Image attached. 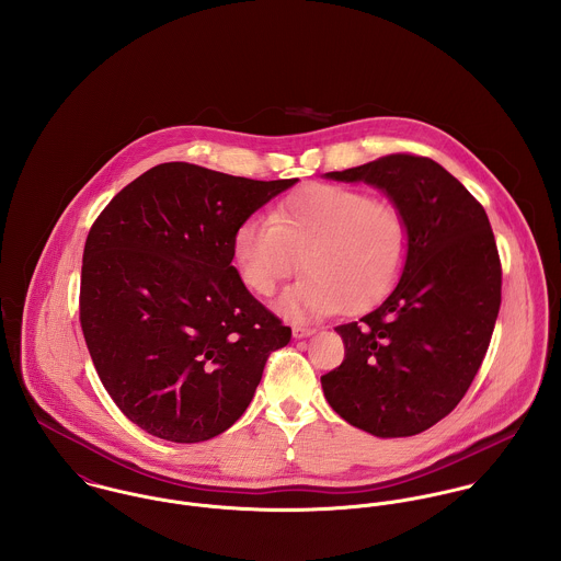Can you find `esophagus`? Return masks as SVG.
Listing matches in <instances>:
<instances>
[{"label": "esophagus", "instance_id": "obj_1", "mask_svg": "<svg viewBox=\"0 0 561 561\" xmlns=\"http://www.w3.org/2000/svg\"><path fill=\"white\" fill-rule=\"evenodd\" d=\"M318 330L316 328H307V325H294V336L296 339H305V336H311L316 334Z\"/></svg>", "mask_w": 561, "mask_h": 561}]
</instances>
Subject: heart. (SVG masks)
<instances>
[{
  "mask_svg": "<svg viewBox=\"0 0 561 561\" xmlns=\"http://www.w3.org/2000/svg\"><path fill=\"white\" fill-rule=\"evenodd\" d=\"M302 278L280 300L291 318L358 313L398 280L408 256V222L400 207L345 185H309L280 201L272 218L248 216L233 236L241 283L272 296L298 270Z\"/></svg>",
  "mask_w": 561,
  "mask_h": 561,
  "instance_id": "obj_1",
  "label": "heart"
}]
</instances>
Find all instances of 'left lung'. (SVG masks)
<instances>
[{"label": "left lung", "mask_w": 561, "mask_h": 561, "mask_svg": "<svg viewBox=\"0 0 561 561\" xmlns=\"http://www.w3.org/2000/svg\"><path fill=\"white\" fill-rule=\"evenodd\" d=\"M325 179L367 183L408 222V256L389 298L336 325L343 363L321 376L332 410L380 438L414 436L469 391L501 307V261L488 216L440 163L387 156Z\"/></svg>", "instance_id": "8db88e82"}]
</instances>
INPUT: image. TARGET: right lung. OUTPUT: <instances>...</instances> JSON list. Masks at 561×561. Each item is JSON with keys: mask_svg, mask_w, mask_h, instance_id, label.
Wrapping results in <instances>:
<instances>
[{"mask_svg": "<svg viewBox=\"0 0 561 561\" xmlns=\"http://www.w3.org/2000/svg\"><path fill=\"white\" fill-rule=\"evenodd\" d=\"M298 179L254 181L185 161L123 187L83 245L80 321L123 414L170 443L229 430L285 347L283 325L241 283L233 236Z\"/></svg>", "mask_w": 561, "mask_h": 561, "instance_id": "obj_1", "label": "right lung"}]
</instances>
